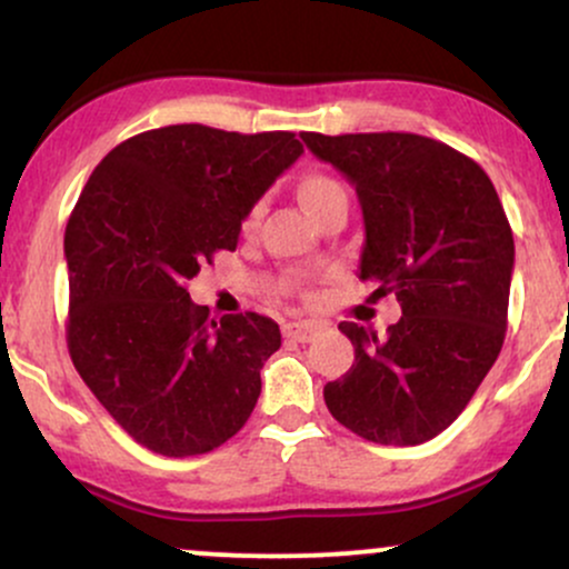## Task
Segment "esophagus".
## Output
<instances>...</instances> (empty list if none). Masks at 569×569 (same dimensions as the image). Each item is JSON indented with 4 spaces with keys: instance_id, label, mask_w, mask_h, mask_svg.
Instances as JSON below:
<instances>
[{
    "instance_id": "34e87169",
    "label": "esophagus",
    "mask_w": 569,
    "mask_h": 569,
    "mask_svg": "<svg viewBox=\"0 0 569 569\" xmlns=\"http://www.w3.org/2000/svg\"><path fill=\"white\" fill-rule=\"evenodd\" d=\"M318 335V323L312 321H291L283 326V337L291 342H310Z\"/></svg>"
}]
</instances>
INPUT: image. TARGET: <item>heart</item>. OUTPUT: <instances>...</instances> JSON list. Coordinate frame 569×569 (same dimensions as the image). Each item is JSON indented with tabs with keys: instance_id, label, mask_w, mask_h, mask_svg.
<instances>
[{
	"instance_id": "obj_1",
	"label": "heart",
	"mask_w": 569,
	"mask_h": 569,
	"mask_svg": "<svg viewBox=\"0 0 569 569\" xmlns=\"http://www.w3.org/2000/svg\"><path fill=\"white\" fill-rule=\"evenodd\" d=\"M337 187H339L337 181L329 179V176H323V173H310V176H305L302 184H299V198H302V202H305L307 208H312L318 200L326 198V194H329L331 189H337ZM257 217H259V206H253L251 211H248L246 224H251V221H257Z\"/></svg>"
}]
</instances>
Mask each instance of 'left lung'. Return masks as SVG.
<instances>
[{
    "label": "left lung",
    "instance_id": "left-lung-1",
    "mask_svg": "<svg viewBox=\"0 0 569 569\" xmlns=\"http://www.w3.org/2000/svg\"><path fill=\"white\" fill-rule=\"evenodd\" d=\"M361 200L358 278L396 293L388 335L342 321L356 363L326 382V407L361 439L415 447L447 430L498 361L513 234L479 162L417 133H302Z\"/></svg>",
    "mask_w": 569,
    "mask_h": 569
}]
</instances>
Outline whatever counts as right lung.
Returning <instances> with one entry per match:
<instances>
[{"instance_id":"add662e5","label":"right lung","mask_w":569,"mask_h":569,"mask_svg":"<svg viewBox=\"0 0 569 569\" xmlns=\"http://www.w3.org/2000/svg\"><path fill=\"white\" fill-rule=\"evenodd\" d=\"M302 152L291 130L189 122L117 143L90 173L63 234L69 356L141 447L206 455L257 407L278 323L259 312L217 321L187 280L234 251L240 221Z\"/></svg>"}]
</instances>
